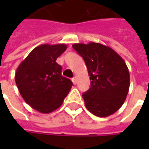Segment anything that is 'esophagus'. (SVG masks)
I'll return each instance as SVG.
<instances>
[{
    "label": "esophagus",
    "instance_id": "obj_1",
    "mask_svg": "<svg viewBox=\"0 0 149 149\" xmlns=\"http://www.w3.org/2000/svg\"><path fill=\"white\" fill-rule=\"evenodd\" d=\"M72 82L74 84H77V78L76 77H74L72 79Z\"/></svg>",
    "mask_w": 149,
    "mask_h": 149
}]
</instances>
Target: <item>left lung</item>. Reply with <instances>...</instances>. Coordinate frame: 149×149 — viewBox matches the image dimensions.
<instances>
[{"instance_id":"left-lung-1","label":"left lung","mask_w":149,"mask_h":149,"mask_svg":"<svg viewBox=\"0 0 149 149\" xmlns=\"http://www.w3.org/2000/svg\"><path fill=\"white\" fill-rule=\"evenodd\" d=\"M83 57L91 85L82 96L87 109L95 116L108 117L123 105L129 93V69L122 57L102 44H74Z\"/></svg>"}]
</instances>
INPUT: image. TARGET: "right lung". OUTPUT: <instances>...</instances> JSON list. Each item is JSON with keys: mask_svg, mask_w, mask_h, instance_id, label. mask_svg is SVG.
<instances>
[{"mask_svg": "<svg viewBox=\"0 0 149 149\" xmlns=\"http://www.w3.org/2000/svg\"><path fill=\"white\" fill-rule=\"evenodd\" d=\"M66 49L65 44L39 45L15 72V83L20 95L31 108L42 113L57 109L73 85L70 79L62 76V67L56 63Z\"/></svg>", "mask_w": 149, "mask_h": 149, "instance_id": "obj_1", "label": "right lung"}]
</instances>
